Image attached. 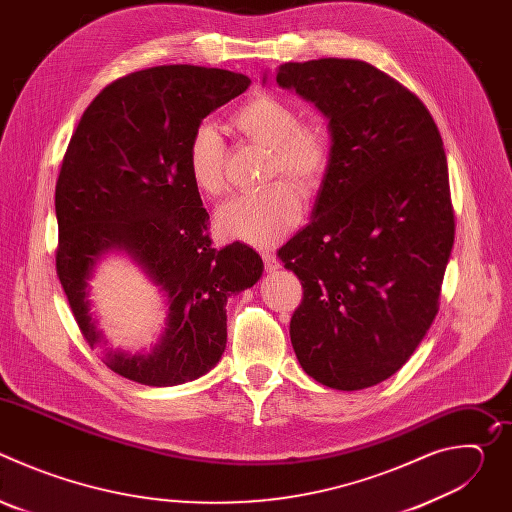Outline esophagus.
<instances>
[{
  "label": "esophagus",
  "mask_w": 512,
  "mask_h": 512,
  "mask_svg": "<svg viewBox=\"0 0 512 512\" xmlns=\"http://www.w3.org/2000/svg\"><path fill=\"white\" fill-rule=\"evenodd\" d=\"M261 257H263V261H265V269L267 271H277L281 265H279V259H277V255L275 253H271V251H263L261 253Z\"/></svg>",
  "instance_id": "esophagus-1"
}]
</instances>
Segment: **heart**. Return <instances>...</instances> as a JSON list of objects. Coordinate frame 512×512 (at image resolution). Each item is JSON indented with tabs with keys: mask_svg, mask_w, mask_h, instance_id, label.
<instances>
[{
	"mask_svg": "<svg viewBox=\"0 0 512 512\" xmlns=\"http://www.w3.org/2000/svg\"><path fill=\"white\" fill-rule=\"evenodd\" d=\"M231 123L243 137L271 152L269 180L283 176L302 194L320 188L330 162L328 135L316 123H302L300 111L289 101L259 93L233 113ZM186 172L204 196L223 190V141L210 123L198 125L188 139ZM300 214L296 190L277 182L259 194L235 196L221 204L214 227L223 239L267 247L294 229Z\"/></svg>",
	"mask_w": 512,
	"mask_h": 512,
	"instance_id": "obj_1",
	"label": "heart"
}]
</instances>
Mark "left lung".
<instances>
[{
    "label": "left lung",
    "mask_w": 512,
    "mask_h": 512,
    "mask_svg": "<svg viewBox=\"0 0 512 512\" xmlns=\"http://www.w3.org/2000/svg\"><path fill=\"white\" fill-rule=\"evenodd\" d=\"M275 83L314 103L330 133L312 221L279 249L304 287L291 346L318 383L367 389L403 367L437 314L454 245L444 143L425 105L369 62H285Z\"/></svg>",
    "instance_id": "8db88e82"
}]
</instances>
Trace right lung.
I'll return each instance as SVG.
<instances>
[{"label":"right lung","instance_id":"1","mask_svg":"<svg viewBox=\"0 0 512 512\" xmlns=\"http://www.w3.org/2000/svg\"><path fill=\"white\" fill-rule=\"evenodd\" d=\"M241 72L190 64L133 72L105 87L72 135L56 182V271L70 310L107 367L141 385L176 387L206 375L227 348V302L263 275L243 243L221 251L186 172L192 131L249 87ZM113 254L127 256L165 300L152 349H107L90 281Z\"/></svg>","mask_w":512,"mask_h":512}]
</instances>
